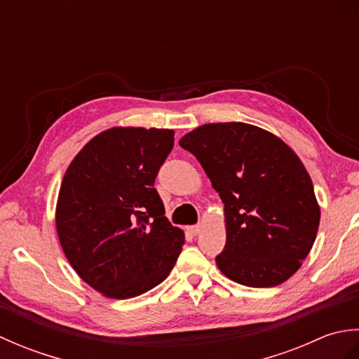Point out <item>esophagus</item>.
<instances>
[{
	"mask_svg": "<svg viewBox=\"0 0 359 359\" xmlns=\"http://www.w3.org/2000/svg\"><path fill=\"white\" fill-rule=\"evenodd\" d=\"M189 231H191V234H199L201 231H202V225H193V226H189Z\"/></svg>",
	"mask_w": 359,
	"mask_h": 359,
	"instance_id": "1",
	"label": "esophagus"
}]
</instances>
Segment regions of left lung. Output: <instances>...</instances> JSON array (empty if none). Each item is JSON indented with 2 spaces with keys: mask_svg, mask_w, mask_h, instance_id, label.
<instances>
[{
  "mask_svg": "<svg viewBox=\"0 0 359 359\" xmlns=\"http://www.w3.org/2000/svg\"><path fill=\"white\" fill-rule=\"evenodd\" d=\"M224 202L226 242L219 270L238 284L276 287L313 247L321 208L296 152L265 129L230 121L182 137Z\"/></svg>",
  "mask_w": 359,
  "mask_h": 359,
  "instance_id": "obj_1",
  "label": "left lung"
}]
</instances>
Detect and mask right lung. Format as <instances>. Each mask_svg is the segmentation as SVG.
<instances>
[{
  "label": "right lung",
  "mask_w": 359,
  "mask_h": 359,
  "mask_svg": "<svg viewBox=\"0 0 359 359\" xmlns=\"http://www.w3.org/2000/svg\"><path fill=\"white\" fill-rule=\"evenodd\" d=\"M174 147L172 129L114 126L67 166L55 225L79 276L112 299L147 293L168 278L185 233L165 216L154 180Z\"/></svg>",
  "instance_id": "obj_1"
}]
</instances>
